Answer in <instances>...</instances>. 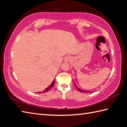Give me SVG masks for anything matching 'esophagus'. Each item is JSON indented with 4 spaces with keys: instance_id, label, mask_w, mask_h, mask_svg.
<instances>
[{
    "instance_id": "1",
    "label": "esophagus",
    "mask_w": 127,
    "mask_h": 127,
    "mask_svg": "<svg viewBox=\"0 0 127 127\" xmlns=\"http://www.w3.org/2000/svg\"><path fill=\"white\" fill-rule=\"evenodd\" d=\"M70 60H71V57H69V56H66V57H65L64 58V61L65 62H69V61H70Z\"/></svg>"
}]
</instances>
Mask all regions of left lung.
Listing matches in <instances>:
<instances>
[{"mask_svg": "<svg viewBox=\"0 0 127 127\" xmlns=\"http://www.w3.org/2000/svg\"><path fill=\"white\" fill-rule=\"evenodd\" d=\"M74 85H75V86L76 87V88H77V89H78V90H79V91H80V92H81V93H90V91H85V90H82L81 89H80V88H79L77 85H76V84H75V83H74Z\"/></svg>", "mask_w": 127, "mask_h": 127, "instance_id": "obj_1", "label": "left lung"}]
</instances>
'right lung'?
<instances>
[{
  "instance_id": "add662e5",
  "label": "right lung",
  "mask_w": 127,
  "mask_h": 127,
  "mask_svg": "<svg viewBox=\"0 0 127 127\" xmlns=\"http://www.w3.org/2000/svg\"><path fill=\"white\" fill-rule=\"evenodd\" d=\"M55 79H54V80L53 81V82H52V83L50 84L48 87H47L45 89H44L43 91H40L39 93H46V92H48V91L51 89V88L54 86V84H55Z\"/></svg>"
}]
</instances>
